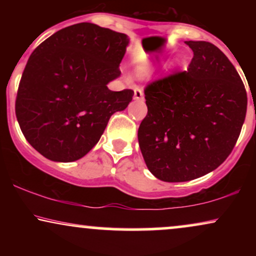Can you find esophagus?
<instances>
[{
	"label": "esophagus",
	"instance_id": "esophagus-1",
	"mask_svg": "<svg viewBox=\"0 0 256 256\" xmlns=\"http://www.w3.org/2000/svg\"><path fill=\"white\" fill-rule=\"evenodd\" d=\"M134 100H143V98H144V94H143V90L140 89V88H134Z\"/></svg>",
	"mask_w": 256,
	"mask_h": 256
}]
</instances>
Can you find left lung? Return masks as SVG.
I'll list each match as a JSON object with an SVG mask.
<instances>
[{
  "label": "left lung",
  "mask_w": 256,
  "mask_h": 256,
  "mask_svg": "<svg viewBox=\"0 0 256 256\" xmlns=\"http://www.w3.org/2000/svg\"><path fill=\"white\" fill-rule=\"evenodd\" d=\"M188 71L146 88L148 114L138 143L148 170L170 183L214 171L236 144L246 113V91L238 72L218 46L186 40Z\"/></svg>",
  "instance_id": "8db88e82"
}]
</instances>
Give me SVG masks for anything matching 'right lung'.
I'll return each instance as SVG.
<instances>
[{
	"label": "right lung",
	"mask_w": 256,
	"mask_h": 256,
	"mask_svg": "<svg viewBox=\"0 0 256 256\" xmlns=\"http://www.w3.org/2000/svg\"><path fill=\"white\" fill-rule=\"evenodd\" d=\"M128 37L80 22L55 32L34 49L20 79L16 114L22 134L44 158L72 162L86 155L134 91H112Z\"/></svg>",
	"instance_id": "1"
}]
</instances>
